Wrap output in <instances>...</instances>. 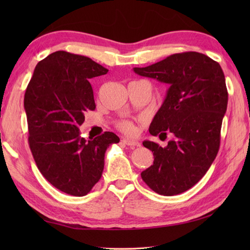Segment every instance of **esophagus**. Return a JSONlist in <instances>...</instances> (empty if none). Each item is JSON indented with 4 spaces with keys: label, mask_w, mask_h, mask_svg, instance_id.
<instances>
[{
    "label": "esophagus",
    "mask_w": 250,
    "mask_h": 250,
    "mask_svg": "<svg viewBox=\"0 0 250 250\" xmlns=\"http://www.w3.org/2000/svg\"><path fill=\"white\" fill-rule=\"evenodd\" d=\"M122 143H124V144H125V145H128L129 147H131V148H135V147H140L141 146V144L139 142H136V141H133V140H129V139H124L121 141Z\"/></svg>",
    "instance_id": "34e87169"
}]
</instances>
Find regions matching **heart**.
Segmentation results:
<instances>
[{
  "mask_svg": "<svg viewBox=\"0 0 250 250\" xmlns=\"http://www.w3.org/2000/svg\"><path fill=\"white\" fill-rule=\"evenodd\" d=\"M118 128L121 131L125 132V133H133V131H134V125L129 121H121L118 125Z\"/></svg>",
  "mask_w": 250,
  "mask_h": 250,
  "instance_id": "obj_1",
  "label": "heart"
}]
</instances>
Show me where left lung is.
I'll use <instances>...</instances> for the list:
<instances>
[{
    "mask_svg": "<svg viewBox=\"0 0 250 250\" xmlns=\"http://www.w3.org/2000/svg\"><path fill=\"white\" fill-rule=\"evenodd\" d=\"M133 70L169 84L149 133L174 135L167 147L143 142L155 160L141 173L142 179L161 195L183 193L204 176L218 153L228 105L225 74L218 62L195 51L174 54Z\"/></svg>",
    "mask_w": 250,
    "mask_h": 250,
    "instance_id": "left-lung-1",
    "label": "left lung"
}]
</instances>
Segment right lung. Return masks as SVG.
Segmentation results:
<instances>
[{
  "mask_svg": "<svg viewBox=\"0 0 250 250\" xmlns=\"http://www.w3.org/2000/svg\"><path fill=\"white\" fill-rule=\"evenodd\" d=\"M107 68L88 57L59 50L37 63L24 94L29 146L40 172L67 194L83 196L102 176L113 132L86 141L79 136L84 114L95 109L90 79Z\"/></svg>",
  "mask_w": 250,
  "mask_h": 250,
  "instance_id": "add662e5",
  "label": "right lung"
}]
</instances>
